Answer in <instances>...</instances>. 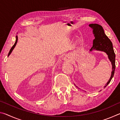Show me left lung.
Masks as SVG:
<instances>
[{
  "instance_id": "obj_1",
  "label": "left lung",
  "mask_w": 120,
  "mask_h": 120,
  "mask_svg": "<svg viewBox=\"0 0 120 120\" xmlns=\"http://www.w3.org/2000/svg\"><path fill=\"white\" fill-rule=\"evenodd\" d=\"M89 27L92 28L93 32L94 34L95 39L93 40V45L90 51L93 50L104 51L107 54L109 60L112 66V71L111 76L108 82L105 85L104 88L106 87L112 80L114 76L115 69V54L114 52L113 44L111 40L104 33L102 26L97 24H90Z\"/></svg>"
}]
</instances>
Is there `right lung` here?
Here are the masks:
<instances>
[{
    "mask_svg": "<svg viewBox=\"0 0 120 120\" xmlns=\"http://www.w3.org/2000/svg\"><path fill=\"white\" fill-rule=\"evenodd\" d=\"M17 40H18V37H17V36H16V41H15V44H14V45H13V46H12V48H11V49L10 50L9 52V53H8V56H9L10 55V54H11V52L13 51V49H14V48H15V46H16V44H17Z\"/></svg>",
    "mask_w": 120,
    "mask_h": 120,
    "instance_id": "obj_1",
    "label": "right lung"
}]
</instances>
